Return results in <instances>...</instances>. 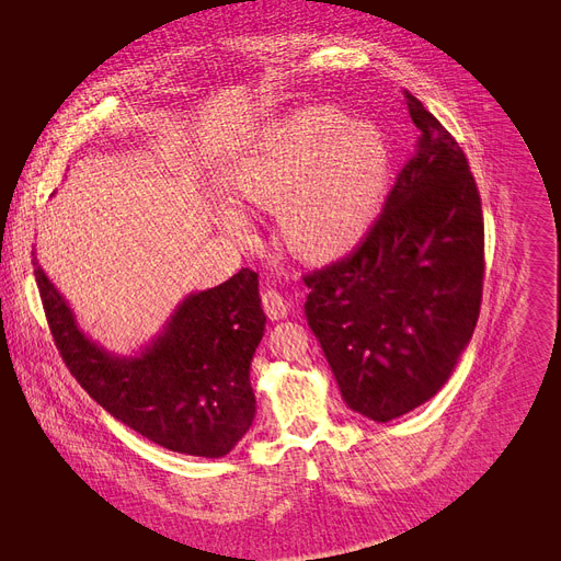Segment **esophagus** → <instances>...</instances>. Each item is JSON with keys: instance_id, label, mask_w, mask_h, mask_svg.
Wrapping results in <instances>:
<instances>
[{"instance_id": "esophagus-1", "label": "esophagus", "mask_w": 561, "mask_h": 561, "mask_svg": "<svg viewBox=\"0 0 561 561\" xmlns=\"http://www.w3.org/2000/svg\"><path fill=\"white\" fill-rule=\"evenodd\" d=\"M261 305H263V311H265V316L273 318V320L286 318V313H288V309H290V302H288V300L282 296L279 290H273V288L263 290V296H261Z\"/></svg>"}]
</instances>
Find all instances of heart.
I'll use <instances>...</instances> for the list:
<instances>
[{
    "instance_id": "1",
    "label": "heart",
    "mask_w": 561,
    "mask_h": 561,
    "mask_svg": "<svg viewBox=\"0 0 561 561\" xmlns=\"http://www.w3.org/2000/svg\"><path fill=\"white\" fill-rule=\"evenodd\" d=\"M389 186V147L368 123L311 106L288 115L241 159L233 191L256 209H279L288 248L305 259H334L375 222ZM227 227L245 236L241 216Z\"/></svg>"
}]
</instances>
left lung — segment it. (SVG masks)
Returning a JSON list of instances; mask_svg holds the SVG:
<instances>
[{
	"label": "left lung",
	"mask_w": 561,
	"mask_h": 561,
	"mask_svg": "<svg viewBox=\"0 0 561 561\" xmlns=\"http://www.w3.org/2000/svg\"><path fill=\"white\" fill-rule=\"evenodd\" d=\"M419 145L364 241L305 275V316L362 416L389 423L453 375L484 284V218L459 142L404 93Z\"/></svg>",
	"instance_id": "left-lung-1"
}]
</instances>
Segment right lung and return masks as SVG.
Segmentation results:
<instances>
[{"label": "right lung", "mask_w": 561, "mask_h": 561, "mask_svg": "<svg viewBox=\"0 0 561 561\" xmlns=\"http://www.w3.org/2000/svg\"><path fill=\"white\" fill-rule=\"evenodd\" d=\"M34 275L56 350L113 419L193 457H225L250 430L256 411L250 362L265 330L254 271L241 268L225 284L188 296L140 357L98 347L77 328L36 259Z\"/></svg>", "instance_id": "right-lung-1"}]
</instances>
